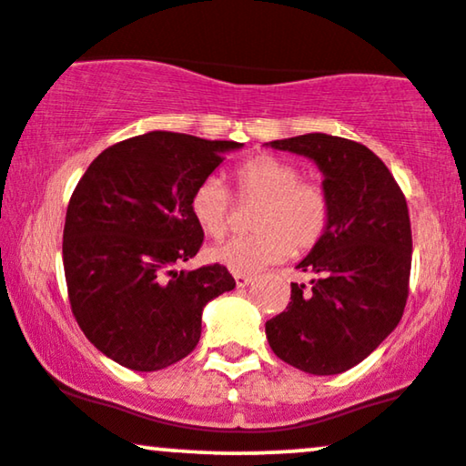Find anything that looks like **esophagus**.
Here are the masks:
<instances>
[{
	"label": "esophagus",
	"instance_id": "34e87169",
	"mask_svg": "<svg viewBox=\"0 0 466 466\" xmlns=\"http://www.w3.org/2000/svg\"><path fill=\"white\" fill-rule=\"evenodd\" d=\"M234 282H237L238 289H245L251 284V276H234Z\"/></svg>",
	"mask_w": 466,
	"mask_h": 466
}]
</instances>
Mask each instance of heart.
I'll list each match as a JSON object with an SVG mask.
<instances>
[{"label":"heart","instance_id":"1","mask_svg":"<svg viewBox=\"0 0 466 466\" xmlns=\"http://www.w3.org/2000/svg\"><path fill=\"white\" fill-rule=\"evenodd\" d=\"M234 179L240 198L260 201L251 223L258 234L228 238L208 249V260L234 276H254L290 251H310L328 232V195L319 184L304 182L293 162L271 154L254 156L234 169ZM229 210V190L215 176L201 179L190 195V215L208 237L226 232Z\"/></svg>","mask_w":466,"mask_h":466}]
</instances>
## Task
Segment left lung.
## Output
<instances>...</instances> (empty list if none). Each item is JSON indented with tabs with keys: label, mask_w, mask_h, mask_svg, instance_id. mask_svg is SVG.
<instances>
[{
	"label": "left lung",
	"mask_w": 466,
	"mask_h": 466,
	"mask_svg": "<svg viewBox=\"0 0 466 466\" xmlns=\"http://www.w3.org/2000/svg\"><path fill=\"white\" fill-rule=\"evenodd\" d=\"M267 145L315 162L329 199L328 232L297 265L310 284H290L287 310L265 325L267 340L299 371L343 373L378 350L406 308V198L384 162L350 138L312 132Z\"/></svg>",
	"instance_id": "1"
}]
</instances>
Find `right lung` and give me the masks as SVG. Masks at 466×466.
<instances>
[{
  "label": "right lung",
  "instance_id": "right-lung-1",
  "mask_svg": "<svg viewBox=\"0 0 466 466\" xmlns=\"http://www.w3.org/2000/svg\"><path fill=\"white\" fill-rule=\"evenodd\" d=\"M243 143L147 132L104 149L66 208L63 265L86 339L121 367L158 371L187 358L210 299L237 287L221 265L177 271L201 248L190 195Z\"/></svg>",
  "mask_w": 466,
  "mask_h": 466
}]
</instances>
